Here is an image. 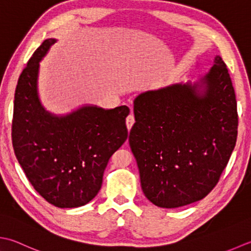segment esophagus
I'll return each instance as SVG.
<instances>
[{
  "mask_svg": "<svg viewBox=\"0 0 251 251\" xmlns=\"http://www.w3.org/2000/svg\"><path fill=\"white\" fill-rule=\"evenodd\" d=\"M134 123H135V117L132 115V109H131V113L126 117V126L127 128H128V130H130L132 125H134Z\"/></svg>",
  "mask_w": 251,
  "mask_h": 251,
  "instance_id": "obj_1",
  "label": "esophagus"
}]
</instances>
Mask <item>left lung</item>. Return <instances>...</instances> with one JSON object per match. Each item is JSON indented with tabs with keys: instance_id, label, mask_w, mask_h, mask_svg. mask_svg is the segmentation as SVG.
I'll return each instance as SVG.
<instances>
[{
	"instance_id": "obj_1",
	"label": "left lung",
	"mask_w": 251,
	"mask_h": 251,
	"mask_svg": "<svg viewBox=\"0 0 251 251\" xmlns=\"http://www.w3.org/2000/svg\"><path fill=\"white\" fill-rule=\"evenodd\" d=\"M134 114L128 140L146 197L166 209L204 198L237 138L236 97L221 56L194 82L140 93Z\"/></svg>"
}]
</instances>
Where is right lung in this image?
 I'll return each instance as SVG.
<instances>
[{
	"instance_id": "add662e5",
	"label": "right lung",
	"mask_w": 251,
	"mask_h": 251,
	"mask_svg": "<svg viewBox=\"0 0 251 251\" xmlns=\"http://www.w3.org/2000/svg\"><path fill=\"white\" fill-rule=\"evenodd\" d=\"M55 42L44 40L19 76L12 139L15 155L39 195L57 208H77L99 193L109 159L128 136L129 109L86 104L66 115L44 109L38 92L39 68Z\"/></svg>"
}]
</instances>
